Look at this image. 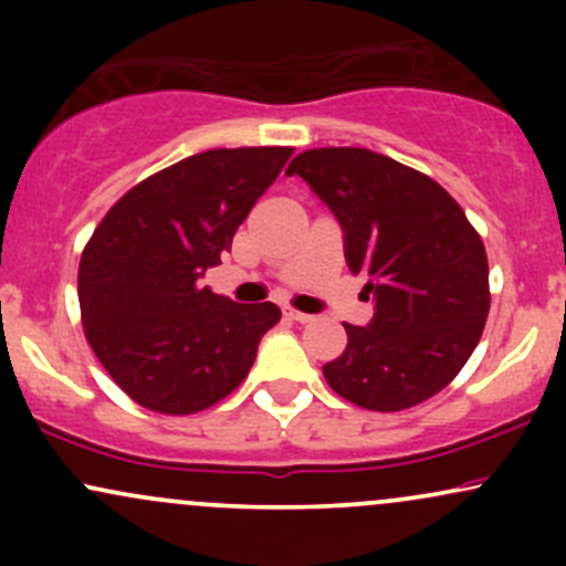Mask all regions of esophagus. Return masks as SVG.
I'll list each match as a JSON object with an SVG mask.
<instances>
[{"instance_id": "obj_1", "label": "esophagus", "mask_w": 566, "mask_h": 566, "mask_svg": "<svg viewBox=\"0 0 566 566\" xmlns=\"http://www.w3.org/2000/svg\"><path fill=\"white\" fill-rule=\"evenodd\" d=\"M284 316H287V319H292V322H301V324L314 322V316H311V314H303V311L292 308V305H287V308H284Z\"/></svg>"}]
</instances>
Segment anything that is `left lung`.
<instances>
[{"label":"left lung","instance_id":"left-lung-1","mask_svg":"<svg viewBox=\"0 0 566 566\" xmlns=\"http://www.w3.org/2000/svg\"><path fill=\"white\" fill-rule=\"evenodd\" d=\"M343 229L346 263L365 274L375 316L343 324L348 346L324 365L329 388L399 412L450 386L482 337L490 269L463 207L428 175L369 148H311L290 161Z\"/></svg>","mask_w":566,"mask_h":566}]
</instances>
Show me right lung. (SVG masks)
I'll use <instances>...</instances> for the list:
<instances>
[{
  "label": "right lung",
  "mask_w": 566,
  "mask_h": 566,
  "mask_svg": "<svg viewBox=\"0 0 566 566\" xmlns=\"http://www.w3.org/2000/svg\"><path fill=\"white\" fill-rule=\"evenodd\" d=\"M290 146L212 148L129 188L80 261L90 348L140 407L191 415L229 396L282 311L233 303L199 279L231 250Z\"/></svg>",
  "instance_id": "right-lung-1"
}]
</instances>
